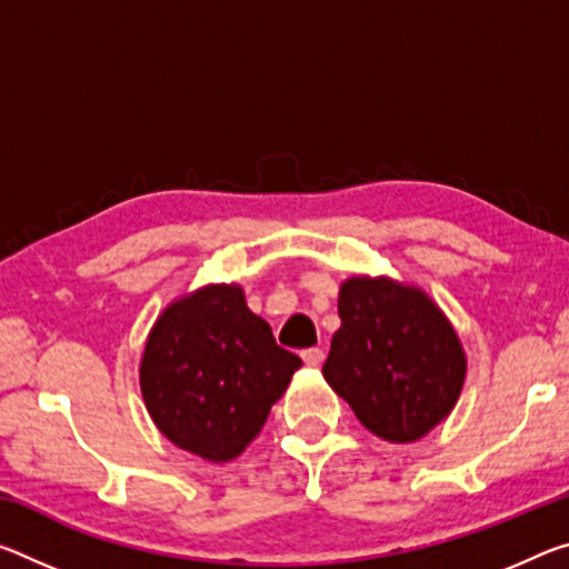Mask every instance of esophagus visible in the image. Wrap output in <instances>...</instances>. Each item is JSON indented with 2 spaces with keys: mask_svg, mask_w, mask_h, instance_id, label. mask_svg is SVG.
<instances>
[{
  "mask_svg": "<svg viewBox=\"0 0 569 569\" xmlns=\"http://www.w3.org/2000/svg\"><path fill=\"white\" fill-rule=\"evenodd\" d=\"M301 357H303V362L309 365V367H319V365L323 362V349H319V347L303 349V351H301Z\"/></svg>",
  "mask_w": 569,
  "mask_h": 569,
  "instance_id": "obj_1",
  "label": "esophagus"
}]
</instances>
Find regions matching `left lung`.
<instances>
[{
  "mask_svg": "<svg viewBox=\"0 0 569 569\" xmlns=\"http://www.w3.org/2000/svg\"><path fill=\"white\" fill-rule=\"evenodd\" d=\"M339 319L321 372L369 432L410 443L453 410L466 357L426 293L387 278H349Z\"/></svg>",
  "mask_w": 569,
  "mask_h": 569,
  "instance_id": "obj_1",
  "label": "left lung"
}]
</instances>
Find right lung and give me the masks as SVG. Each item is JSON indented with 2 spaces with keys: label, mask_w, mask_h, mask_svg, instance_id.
Segmentation results:
<instances>
[{
  "label": "right lung",
  "mask_w": 569,
  "mask_h": 569,
  "mask_svg": "<svg viewBox=\"0 0 569 569\" xmlns=\"http://www.w3.org/2000/svg\"><path fill=\"white\" fill-rule=\"evenodd\" d=\"M301 357L276 345L238 286L171 303L141 359L143 402L171 443L207 461L240 456L266 426Z\"/></svg>",
  "instance_id": "1"
}]
</instances>
